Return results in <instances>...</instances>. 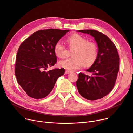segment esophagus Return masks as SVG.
<instances>
[{"label":"esophagus","instance_id":"esophagus-1","mask_svg":"<svg viewBox=\"0 0 133 133\" xmlns=\"http://www.w3.org/2000/svg\"><path fill=\"white\" fill-rule=\"evenodd\" d=\"M71 72L70 71H68V70H66V71H65V74L66 75H67V74H68V73H70Z\"/></svg>","mask_w":133,"mask_h":133}]
</instances>
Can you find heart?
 Listing matches in <instances>:
<instances>
[{
  "mask_svg": "<svg viewBox=\"0 0 133 133\" xmlns=\"http://www.w3.org/2000/svg\"><path fill=\"white\" fill-rule=\"evenodd\" d=\"M68 46L74 49L72 52L73 57L65 59L59 62V65L65 69L74 71L84 66H89L95 62L97 56V47L93 41H88L87 39L79 34H73L68 38ZM55 55L60 58L66 56V48L60 40L54 48Z\"/></svg>",
  "mask_w": 133,
  "mask_h": 133,
  "instance_id": "heart-1",
  "label": "heart"
}]
</instances>
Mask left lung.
<instances>
[{
    "label": "left lung",
    "mask_w": 133,
    "mask_h": 133,
    "mask_svg": "<svg viewBox=\"0 0 133 133\" xmlns=\"http://www.w3.org/2000/svg\"><path fill=\"white\" fill-rule=\"evenodd\" d=\"M94 38L98 46L96 60L87 70L91 76L78 74L76 85L80 95L89 100L100 99L114 88L119 68V57L114 43L105 34L96 30H78Z\"/></svg>",
    "instance_id": "left-lung-1"
}]
</instances>
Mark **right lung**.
<instances>
[{"label": "right lung", "mask_w": 133, "mask_h": 133, "mask_svg": "<svg viewBox=\"0 0 133 133\" xmlns=\"http://www.w3.org/2000/svg\"><path fill=\"white\" fill-rule=\"evenodd\" d=\"M69 30L47 29L39 30L24 40L16 57L15 73L17 82L28 96L35 99L45 97L52 90L65 69L46 71L57 62L54 48Z\"/></svg>", "instance_id": "right-lung-1"}]
</instances>
